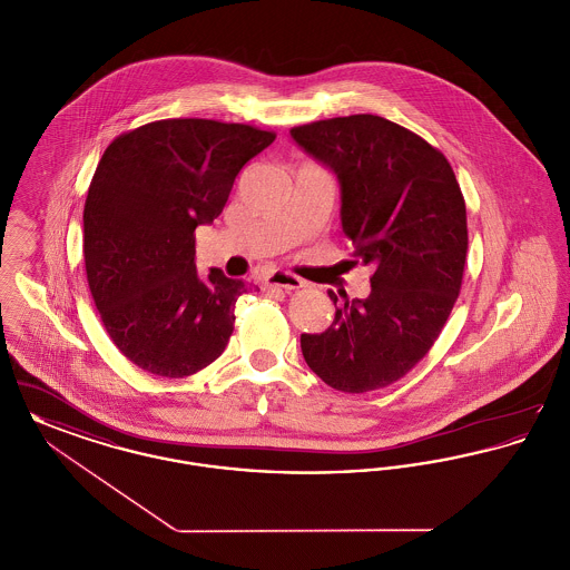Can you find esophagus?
Listing matches in <instances>:
<instances>
[{"label": "esophagus", "mask_w": 570, "mask_h": 570, "mask_svg": "<svg viewBox=\"0 0 570 570\" xmlns=\"http://www.w3.org/2000/svg\"><path fill=\"white\" fill-rule=\"evenodd\" d=\"M265 286H269V288H284V291H298V288H303V279L297 277V275H293V273L273 272L267 277Z\"/></svg>", "instance_id": "obj_1"}]
</instances>
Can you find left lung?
I'll use <instances>...</instances> for the list:
<instances>
[{
  "label": "left lung",
  "mask_w": 570,
  "mask_h": 570,
  "mask_svg": "<svg viewBox=\"0 0 570 570\" xmlns=\"http://www.w3.org/2000/svg\"><path fill=\"white\" fill-rule=\"evenodd\" d=\"M342 186V228L354 265L374 269L372 293L344 301L335 318L303 333L309 370L342 393L400 379L432 351L460 297L468 222L449 160L425 138L379 115L321 119L291 130Z\"/></svg>",
  "instance_id": "1"
}]
</instances>
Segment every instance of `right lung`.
Wrapping results in <instances>:
<instances>
[{"instance_id":"obj_1","label":"right lung","mask_w":570,"mask_h":570,"mask_svg":"<svg viewBox=\"0 0 570 570\" xmlns=\"http://www.w3.org/2000/svg\"><path fill=\"white\" fill-rule=\"evenodd\" d=\"M275 132L217 119H160L117 136L82 212L85 272L112 344L142 372L186 379L224 353L244 279L198 277L196 226Z\"/></svg>"}]
</instances>
